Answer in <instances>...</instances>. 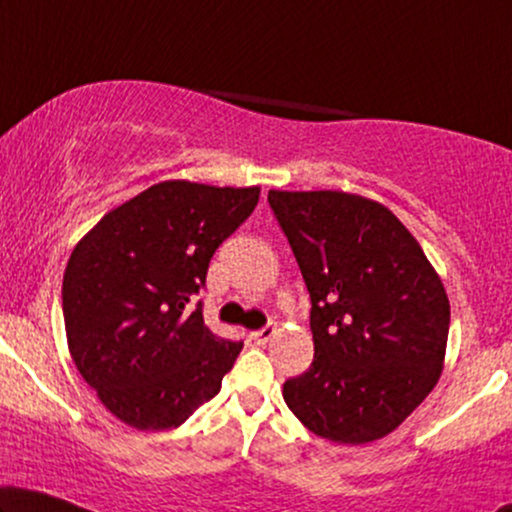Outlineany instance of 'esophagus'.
Masks as SVG:
<instances>
[{"mask_svg": "<svg viewBox=\"0 0 512 512\" xmlns=\"http://www.w3.org/2000/svg\"><path fill=\"white\" fill-rule=\"evenodd\" d=\"M272 335H275V328H272V326H265V328H261V331H254V333H251V340H254L256 345H265V342L272 340Z\"/></svg>", "mask_w": 512, "mask_h": 512, "instance_id": "obj_1", "label": "esophagus"}]
</instances>
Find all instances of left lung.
<instances>
[{"label": "left lung", "mask_w": 512, "mask_h": 512, "mask_svg": "<svg viewBox=\"0 0 512 512\" xmlns=\"http://www.w3.org/2000/svg\"><path fill=\"white\" fill-rule=\"evenodd\" d=\"M310 291L314 361L284 382L289 410L342 445L380 440L443 370L450 300L410 230L342 191H270Z\"/></svg>", "instance_id": "obj_1"}]
</instances>
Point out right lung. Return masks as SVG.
Listing matches in <instances>:
<instances>
[{
  "mask_svg": "<svg viewBox=\"0 0 512 512\" xmlns=\"http://www.w3.org/2000/svg\"><path fill=\"white\" fill-rule=\"evenodd\" d=\"M258 195V186L163 181L104 214L69 256V354L104 408L132 429H177L219 394L242 352V342L209 331L202 303L188 305Z\"/></svg>",
  "mask_w": 512,
  "mask_h": 512,
  "instance_id": "right-lung-1",
  "label": "right lung"
}]
</instances>
